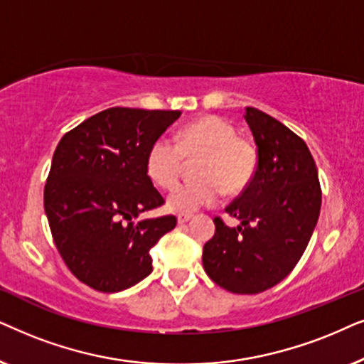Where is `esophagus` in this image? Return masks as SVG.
I'll return each mask as SVG.
<instances>
[{"instance_id":"34e87169","label":"esophagus","mask_w":364,"mask_h":364,"mask_svg":"<svg viewBox=\"0 0 364 364\" xmlns=\"http://www.w3.org/2000/svg\"><path fill=\"white\" fill-rule=\"evenodd\" d=\"M191 218H193L191 213H179V215H178V223H186V221H190Z\"/></svg>"}]
</instances>
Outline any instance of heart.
Here are the masks:
<instances>
[{
  "instance_id": "heart-1",
  "label": "heart",
  "mask_w": 364,
  "mask_h": 364,
  "mask_svg": "<svg viewBox=\"0 0 364 364\" xmlns=\"http://www.w3.org/2000/svg\"><path fill=\"white\" fill-rule=\"evenodd\" d=\"M195 173L200 179L178 186L168 198L174 211H195L215 205L225 195H238L253 181L258 151L248 138L238 136L231 121L206 114L183 126L176 144L166 138L154 139L146 153V173L163 190L176 186L185 159L200 156Z\"/></svg>"
}]
</instances>
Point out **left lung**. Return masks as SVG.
I'll use <instances>...</instances> for the list:
<instances>
[{"instance_id":"8db88e82","label":"left lung","mask_w":364,"mask_h":364,"mask_svg":"<svg viewBox=\"0 0 364 364\" xmlns=\"http://www.w3.org/2000/svg\"><path fill=\"white\" fill-rule=\"evenodd\" d=\"M258 148L253 181L225 208L241 221L215 218V236L203 246V266L218 287L258 294L291 273L318 223L321 186L306 143L273 116L246 108Z\"/></svg>"}]
</instances>
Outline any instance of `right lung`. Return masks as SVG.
<instances>
[{
  "mask_svg": "<svg viewBox=\"0 0 364 364\" xmlns=\"http://www.w3.org/2000/svg\"><path fill=\"white\" fill-rule=\"evenodd\" d=\"M179 116L116 106L58 143L45 185L48 223L68 269L96 291H123L146 278L149 250L176 226L173 215L133 220L164 205L146 173V153Z\"/></svg>",
  "mask_w": 364,
  "mask_h": 364,
  "instance_id": "obj_1",
  "label": "right lung"
}]
</instances>
